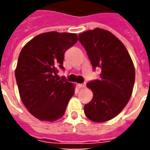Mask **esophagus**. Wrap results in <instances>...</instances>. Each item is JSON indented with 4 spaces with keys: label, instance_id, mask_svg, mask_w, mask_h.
I'll return each instance as SVG.
<instances>
[{
    "label": "esophagus",
    "instance_id": "esophagus-1",
    "mask_svg": "<svg viewBox=\"0 0 150 150\" xmlns=\"http://www.w3.org/2000/svg\"><path fill=\"white\" fill-rule=\"evenodd\" d=\"M85 86H86V84H85V83H79L78 84V87L79 88H85Z\"/></svg>",
    "mask_w": 150,
    "mask_h": 150
}]
</instances>
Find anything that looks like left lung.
Wrapping results in <instances>:
<instances>
[{"mask_svg":"<svg viewBox=\"0 0 150 150\" xmlns=\"http://www.w3.org/2000/svg\"><path fill=\"white\" fill-rule=\"evenodd\" d=\"M93 68L100 67V79L87 83L93 98L84 113L94 122L108 121L125 107L132 96L135 69L128 50L111 32L96 28L79 34Z\"/></svg>","mask_w":150,"mask_h":150,"instance_id":"8db88e82","label":"left lung"}]
</instances>
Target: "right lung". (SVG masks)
I'll list each match as a JSON object with an SVG mask.
<instances>
[{"instance_id":"right-lung-1","label":"right lung","mask_w":150,"mask_h":150,"mask_svg":"<svg viewBox=\"0 0 150 150\" xmlns=\"http://www.w3.org/2000/svg\"><path fill=\"white\" fill-rule=\"evenodd\" d=\"M78 41L76 34L51 31L38 34L21 50L15 70L20 97L25 107L37 119L55 121L65 112L75 85L64 77V53Z\"/></svg>"}]
</instances>
